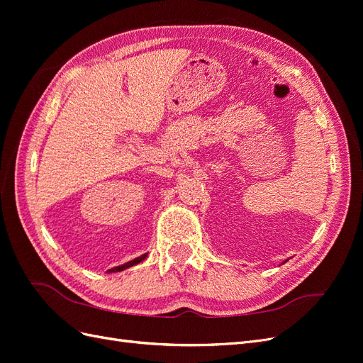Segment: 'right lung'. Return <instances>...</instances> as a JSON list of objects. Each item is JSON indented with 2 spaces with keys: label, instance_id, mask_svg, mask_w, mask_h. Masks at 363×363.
Masks as SVG:
<instances>
[{
  "label": "right lung",
  "instance_id": "obj_1",
  "mask_svg": "<svg viewBox=\"0 0 363 363\" xmlns=\"http://www.w3.org/2000/svg\"><path fill=\"white\" fill-rule=\"evenodd\" d=\"M147 257V255H144V256H140V257H138V259H135V260H131V262H127V263H124V265H121V267H116V268H112V269H108V272H116V271H123V269H127V268H130V267H133V265H138V263H140L142 260H144Z\"/></svg>",
  "mask_w": 363,
  "mask_h": 363
}]
</instances>
